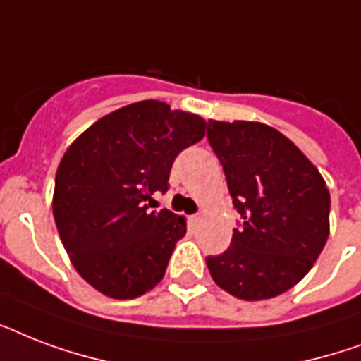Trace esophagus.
Masks as SVG:
<instances>
[{
    "instance_id": "34e87169",
    "label": "esophagus",
    "mask_w": 361,
    "mask_h": 361,
    "mask_svg": "<svg viewBox=\"0 0 361 361\" xmlns=\"http://www.w3.org/2000/svg\"><path fill=\"white\" fill-rule=\"evenodd\" d=\"M198 219H200V214H195V215H191V221H192V223H197Z\"/></svg>"
}]
</instances>
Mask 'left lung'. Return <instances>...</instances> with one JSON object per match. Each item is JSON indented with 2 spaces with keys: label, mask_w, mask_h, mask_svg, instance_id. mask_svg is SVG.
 Masks as SVG:
<instances>
[{
  "label": "left lung",
  "mask_w": 361,
  "mask_h": 361,
  "mask_svg": "<svg viewBox=\"0 0 361 361\" xmlns=\"http://www.w3.org/2000/svg\"><path fill=\"white\" fill-rule=\"evenodd\" d=\"M232 202L241 215L232 243L208 257L214 281L232 296L258 302L307 275L330 234V191L292 140L258 121H208Z\"/></svg>",
  "instance_id": "obj_1"
}]
</instances>
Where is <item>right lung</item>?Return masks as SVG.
I'll list each match as a JSON object with an SVG mask.
<instances>
[{
  "mask_svg": "<svg viewBox=\"0 0 361 361\" xmlns=\"http://www.w3.org/2000/svg\"><path fill=\"white\" fill-rule=\"evenodd\" d=\"M204 135L200 116L149 99L101 118L65 152L54 221L71 262L95 290L133 300L163 279L187 223L152 209L153 195L169 191L174 159Z\"/></svg>",
  "mask_w": 361,
  "mask_h": 361,
  "instance_id": "1",
  "label": "right lung"
}]
</instances>
